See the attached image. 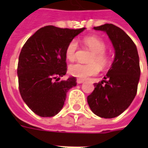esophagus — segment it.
<instances>
[{
    "instance_id": "1",
    "label": "esophagus",
    "mask_w": 148,
    "mask_h": 148,
    "mask_svg": "<svg viewBox=\"0 0 148 148\" xmlns=\"http://www.w3.org/2000/svg\"><path fill=\"white\" fill-rule=\"evenodd\" d=\"M84 82V80L82 79H80V78H77V84H82Z\"/></svg>"
}]
</instances>
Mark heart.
I'll return each instance as SVG.
<instances>
[{"label": "heart", "mask_w": 148, "mask_h": 148, "mask_svg": "<svg viewBox=\"0 0 148 148\" xmlns=\"http://www.w3.org/2000/svg\"><path fill=\"white\" fill-rule=\"evenodd\" d=\"M84 43L93 51L89 58L90 63H76L70 66L69 72L71 75L80 79H86L99 73L100 66L106 68L109 63V58L106 53V44L104 40L97 36H88L84 39ZM78 43L73 39L66 48V57L69 61L74 62L76 58Z\"/></svg>", "instance_id": "1"}]
</instances>
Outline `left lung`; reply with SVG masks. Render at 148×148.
I'll return each mask as SVG.
<instances>
[{
  "mask_svg": "<svg viewBox=\"0 0 148 148\" xmlns=\"http://www.w3.org/2000/svg\"><path fill=\"white\" fill-rule=\"evenodd\" d=\"M106 32L115 49V58L104 80L94 83V90L87 97L94 114L113 118L128 108L137 93L140 67L136 44L120 27L106 24L93 27Z\"/></svg>",
  "mask_w": 148,
  "mask_h": 148,
  "instance_id": "left-lung-1",
  "label": "left lung"
}]
</instances>
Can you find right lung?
<instances>
[{
  "mask_svg": "<svg viewBox=\"0 0 148 148\" xmlns=\"http://www.w3.org/2000/svg\"><path fill=\"white\" fill-rule=\"evenodd\" d=\"M84 29L45 26L27 39L21 49L17 66L19 90L24 102L39 116L51 117L58 113L67 91L76 86L75 77L59 79L67 71L68 43Z\"/></svg>",
  "mask_w": 148,
  "mask_h": 148,
  "instance_id": "obj_1",
  "label": "right lung"
}]
</instances>
